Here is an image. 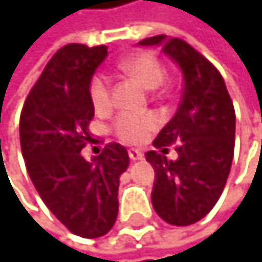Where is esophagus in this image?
Here are the masks:
<instances>
[{
  "instance_id": "obj_1",
  "label": "esophagus",
  "mask_w": 262,
  "mask_h": 262,
  "mask_svg": "<svg viewBox=\"0 0 262 262\" xmlns=\"http://www.w3.org/2000/svg\"><path fill=\"white\" fill-rule=\"evenodd\" d=\"M144 157V154H142L141 151H138V149H131L129 151V159L131 161H139V159H142Z\"/></svg>"
}]
</instances>
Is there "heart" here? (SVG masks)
Returning <instances> with one entry per match:
<instances>
[{
	"label": "heart",
	"mask_w": 262,
	"mask_h": 262,
	"mask_svg": "<svg viewBox=\"0 0 262 262\" xmlns=\"http://www.w3.org/2000/svg\"><path fill=\"white\" fill-rule=\"evenodd\" d=\"M120 69L126 75L136 78L139 83H142L146 88H156L159 86L164 78V67L161 60L151 52H138L134 55L126 57L124 60L120 62ZM88 95H90L92 105L97 111H105L111 106L113 101V90H111L110 77L103 72L95 74L88 85ZM159 120L152 113H131L124 111L116 116L113 121L115 136L129 144L141 142L157 128Z\"/></svg>",
	"instance_id": "heart-1"
}]
</instances>
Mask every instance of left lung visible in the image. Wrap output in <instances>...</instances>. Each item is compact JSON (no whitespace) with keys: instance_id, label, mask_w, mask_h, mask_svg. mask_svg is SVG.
Here are the masks:
<instances>
[{"instance_id":"1","label":"left lung","mask_w":262,"mask_h":262,"mask_svg":"<svg viewBox=\"0 0 262 262\" xmlns=\"http://www.w3.org/2000/svg\"><path fill=\"white\" fill-rule=\"evenodd\" d=\"M141 46H161L184 75V92L174 118L146 152L156 170L152 207L164 222L193 225L215 207L230 176L234 151V108L216 67L179 37L164 34L142 39ZM176 144L177 161L167 159Z\"/></svg>"}]
</instances>
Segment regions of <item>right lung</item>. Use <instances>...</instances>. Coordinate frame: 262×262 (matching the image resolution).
Returning a JSON list of instances; mask_svg holds the SVG:
<instances>
[{
  "label": "right lung",
  "mask_w": 262,
  "mask_h": 262,
  "mask_svg": "<svg viewBox=\"0 0 262 262\" xmlns=\"http://www.w3.org/2000/svg\"><path fill=\"white\" fill-rule=\"evenodd\" d=\"M108 55L106 46L67 44L47 62L24 101L19 120L23 157L34 187L65 228L82 238L106 234L118 216L120 177L129 165L126 147L110 142L92 162L95 116L88 85Z\"/></svg>",
  "instance_id": "obj_1"
}]
</instances>
